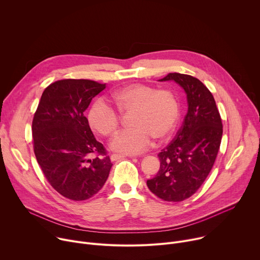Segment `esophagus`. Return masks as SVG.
<instances>
[{"mask_svg":"<svg viewBox=\"0 0 260 260\" xmlns=\"http://www.w3.org/2000/svg\"><path fill=\"white\" fill-rule=\"evenodd\" d=\"M124 156H122V155H120V154H111L110 155V160L111 161H115V160H119V159H121V158H123Z\"/></svg>","mask_w":260,"mask_h":260,"instance_id":"obj_1","label":"esophagus"}]
</instances>
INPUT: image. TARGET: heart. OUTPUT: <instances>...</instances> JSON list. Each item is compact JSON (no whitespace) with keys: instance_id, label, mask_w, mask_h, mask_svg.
<instances>
[{"instance_id":"1","label":"heart","mask_w":260,"mask_h":260,"mask_svg":"<svg viewBox=\"0 0 260 260\" xmlns=\"http://www.w3.org/2000/svg\"><path fill=\"white\" fill-rule=\"evenodd\" d=\"M111 97L121 113H132L130 124L133 128L122 131L110 143L115 152L138 154L151 146L152 137L162 141L174 133L180 118V101L174 91L133 83ZM118 112L105 100L99 99L89 111V123L102 136H113L122 122Z\"/></svg>"}]
</instances>
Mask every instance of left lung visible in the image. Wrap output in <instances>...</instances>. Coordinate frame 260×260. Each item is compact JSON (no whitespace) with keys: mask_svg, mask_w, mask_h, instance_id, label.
<instances>
[{"mask_svg":"<svg viewBox=\"0 0 260 260\" xmlns=\"http://www.w3.org/2000/svg\"><path fill=\"white\" fill-rule=\"evenodd\" d=\"M159 80H175L182 86L188 112L175 139L159 153V171L147 185L159 198L179 203L191 197L208 178L220 149L223 126L212 93L199 79L175 72Z\"/></svg>","mask_w":260,"mask_h":260,"instance_id":"left-lung-1","label":"left lung"}]
</instances>
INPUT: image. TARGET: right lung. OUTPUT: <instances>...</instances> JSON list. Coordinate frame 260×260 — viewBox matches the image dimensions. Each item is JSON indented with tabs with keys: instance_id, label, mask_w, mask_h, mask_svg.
Masks as SVG:
<instances>
[{
	"instance_id": "obj_1",
	"label": "right lung",
	"mask_w": 260,
	"mask_h": 260,
	"mask_svg": "<svg viewBox=\"0 0 260 260\" xmlns=\"http://www.w3.org/2000/svg\"><path fill=\"white\" fill-rule=\"evenodd\" d=\"M105 83L61 79L44 90L32 123L34 153L50 186L80 201L97 194L112 163L83 112Z\"/></svg>"
}]
</instances>
